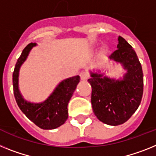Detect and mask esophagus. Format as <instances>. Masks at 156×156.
<instances>
[{
    "label": "esophagus",
    "mask_w": 156,
    "mask_h": 156,
    "mask_svg": "<svg viewBox=\"0 0 156 156\" xmlns=\"http://www.w3.org/2000/svg\"><path fill=\"white\" fill-rule=\"evenodd\" d=\"M80 77H81V79L85 81V80H87L89 78V74L86 71H82L80 73Z\"/></svg>",
    "instance_id": "esophagus-1"
}]
</instances>
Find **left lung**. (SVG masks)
I'll return each instance as SVG.
<instances>
[{
    "label": "left lung",
    "instance_id": "8db88e82",
    "mask_svg": "<svg viewBox=\"0 0 156 156\" xmlns=\"http://www.w3.org/2000/svg\"><path fill=\"white\" fill-rule=\"evenodd\" d=\"M117 50L109 56L126 70L122 78L115 79L90 71L88 82L92 86L91 103L95 115L107 125L123 124L133 115L143 96L141 64L132 46L119 36Z\"/></svg>",
    "mask_w": 156,
    "mask_h": 156
}]
</instances>
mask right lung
Listing matches in <instances>:
<instances>
[{
	"instance_id": "obj_1",
	"label": "right lung",
	"mask_w": 156,
	"mask_h": 156,
	"mask_svg": "<svg viewBox=\"0 0 156 156\" xmlns=\"http://www.w3.org/2000/svg\"><path fill=\"white\" fill-rule=\"evenodd\" d=\"M36 45V43L27 44L16 62L12 74L14 96L20 110L35 125L43 129H53L67 121L68 118L67 105L80 82V77L77 75L63 80L43 102L31 103L26 101L19 89L20 70L30 50Z\"/></svg>"
}]
</instances>
